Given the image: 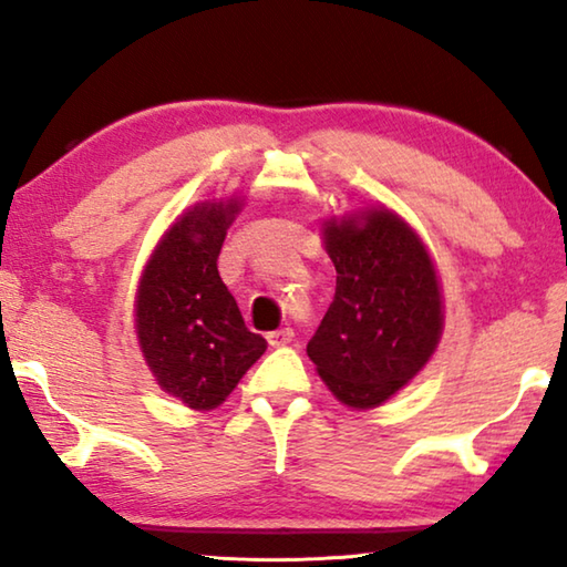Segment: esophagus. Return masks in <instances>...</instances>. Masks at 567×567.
Listing matches in <instances>:
<instances>
[{
	"instance_id": "esophagus-1",
	"label": "esophagus",
	"mask_w": 567,
	"mask_h": 567,
	"mask_svg": "<svg viewBox=\"0 0 567 567\" xmlns=\"http://www.w3.org/2000/svg\"><path fill=\"white\" fill-rule=\"evenodd\" d=\"M292 338H295V332L290 328H280V330L267 332V342H270L272 348H282V344L292 342Z\"/></svg>"
}]
</instances>
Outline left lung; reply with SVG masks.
<instances>
[{"mask_svg": "<svg viewBox=\"0 0 567 567\" xmlns=\"http://www.w3.org/2000/svg\"><path fill=\"white\" fill-rule=\"evenodd\" d=\"M362 223L324 229L338 282L307 354L344 405L375 408L430 360L443 300L427 249L402 219L370 209Z\"/></svg>", "mask_w": 567, "mask_h": 567, "instance_id": "8db88e82", "label": "left lung"}]
</instances>
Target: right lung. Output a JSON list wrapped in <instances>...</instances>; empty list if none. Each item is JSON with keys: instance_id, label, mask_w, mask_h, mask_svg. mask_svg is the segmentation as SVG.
Wrapping results in <instances>:
<instances>
[{"instance_id": "right-lung-1", "label": "right lung", "mask_w": 567, "mask_h": 567, "mask_svg": "<svg viewBox=\"0 0 567 567\" xmlns=\"http://www.w3.org/2000/svg\"><path fill=\"white\" fill-rule=\"evenodd\" d=\"M237 205L205 203L179 217L137 292V338L162 390L187 408H217L267 348L217 272Z\"/></svg>"}]
</instances>
